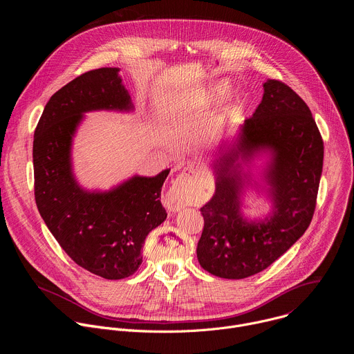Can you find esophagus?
<instances>
[{
  "label": "esophagus",
  "instance_id": "obj_1",
  "mask_svg": "<svg viewBox=\"0 0 354 354\" xmlns=\"http://www.w3.org/2000/svg\"><path fill=\"white\" fill-rule=\"evenodd\" d=\"M185 169L189 172H194L198 169V164L196 162H189L185 165ZM183 183V182H182ZM164 205L169 212H178L183 209L187 205V197H186V190L180 183H175L165 194L164 197Z\"/></svg>",
  "mask_w": 354,
  "mask_h": 354
}]
</instances>
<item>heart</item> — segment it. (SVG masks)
I'll return each instance as SVG.
<instances>
[{
    "label": "heart",
    "mask_w": 354,
    "mask_h": 354,
    "mask_svg": "<svg viewBox=\"0 0 354 354\" xmlns=\"http://www.w3.org/2000/svg\"><path fill=\"white\" fill-rule=\"evenodd\" d=\"M227 91H228V85H227L225 82H221V84H218V85L213 89V96L221 97V96H224V95L227 93Z\"/></svg>",
    "instance_id": "obj_1"
}]
</instances>
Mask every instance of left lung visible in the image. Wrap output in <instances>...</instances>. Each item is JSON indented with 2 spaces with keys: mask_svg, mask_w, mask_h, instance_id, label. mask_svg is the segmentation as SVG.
<instances>
[{
  "mask_svg": "<svg viewBox=\"0 0 354 354\" xmlns=\"http://www.w3.org/2000/svg\"><path fill=\"white\" fill-rule=\"evenodd\" d=\"M262 102L245 120L236 149L217 161L216 194L200 209L205 227L197 259L209 273L245 279L268 269L306 232L314 217L324 164V141L310 108L288 85L269 80ZM259 147L274 153L268 178L277 210L269 220L246 223L239 214L234 158Z\"/></svg>",
  "mask_w": 354,
  "mask_h": 354,
  "instance_id": "8db88e82",
  "label": "left lung"
}]
</instances>
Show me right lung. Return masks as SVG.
<instances>
[{"label": "right lung", "instance_id": "add662e5", "mask_svg": "<svg viewBox=\"0 0 354 354\" xmlns=\"http://www.w3.org/2000/svg\"><path fill=\"white\" fill-rule=\"evenodd\" d=\"M118 71L91 70L59 89L33 138L35 200L41 218L78 266L108 280L129 277L140 268L147 235L167 218L161 189L169 174L134 176L106 193L84 192L75 183L70 145L82 113L131 108Z\"/></svg>", "mask_w": 354, "mask_h": 354}]
</instances>
